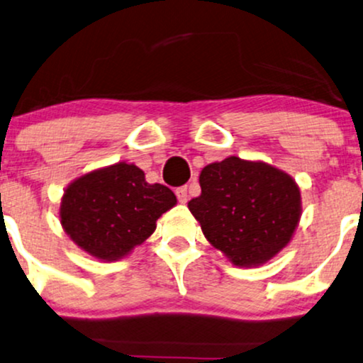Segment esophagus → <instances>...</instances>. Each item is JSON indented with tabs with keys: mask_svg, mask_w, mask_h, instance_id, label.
<instances>
[{
	"mask_svg": "<svg viewBox=\"0 0 363 363\" xmlns=\"http://www.w3.org/2000/svg\"><path fill=\"white\" fill-rule=\"evenodd\" d=\"M176 196H177V199L181 201V203H187V199H189V191H187V186L177 187Z\"/></svg>",
	"mask_w": 363,
	"mask_h": 363,
	"instance_id": "esophagus-1",
	"label": "esophagus"
}]
</instances>
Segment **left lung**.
<instances>
[{
  "instance_id": "obj_1",
  "label": "left lung",
  "mask_w": 363,
  "mask_h": 363,
  "mask_svg": "<svg viewBox=\"0 0 363 363\" xmlns=\"http://www.w3.org/2000/svg\"><path fill=\"white\" fill-rule=\"evenodd\" d=\"M199 184L201 196L187 206L206 240L233 264H263L290 242L301 196L286 172L233 155L206 166Z\"/></svg>"
}]
</instances>
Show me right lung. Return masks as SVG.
<instances>
[{"label":"right lung","mask_w":363,"mask_h":363,"mask_svg":"<svg viewBox=\"0 0 363 363\" xmlns=\"http://www.w3.org/2000/svg\"><path fill=\"white\" fill-rule=\"evenodd\" d=\"M176 203L169 187L149 184L139 167L118 162L73 181L62 197L60 221L86 253L116 261L147 240Z\"/></svg>","instance_id":"obj_1"}]
</instances>
